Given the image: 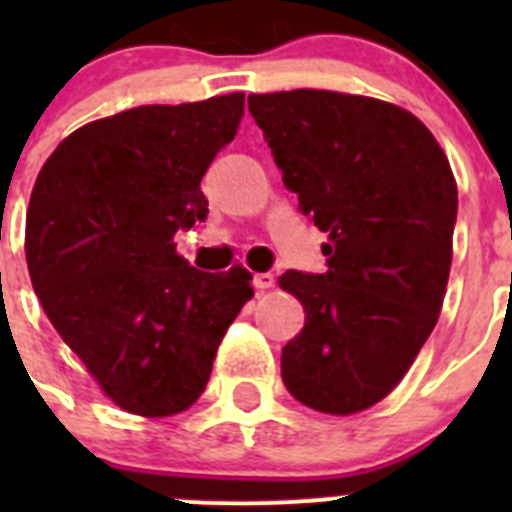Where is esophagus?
I'll use <instances>...</instances> for the list:
<instances>
[{
  "label": "esophagus",
  "mask_w": 512,
  "mask_h": 512,
  "mask_svg": "<svg viewBox=\"0 0 512 512\" xmlns=\"http://www.w3.org/2000/svg\"><path fill=\"white\" fill-rule=\"evenodd\" d=\"M253 287L259 289V292L271 289L274 287V277H271V274H253Z\"/></svg>",
  "instance_id": "34e87169"
}]
</instances>
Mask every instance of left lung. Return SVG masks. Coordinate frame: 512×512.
<instances>
[{"mask_svg": "<svg viewBox=\"0 0 512 512\" xmlns=\"http://www.w3.org/2000/svg\"><path fill=\"white\" fill-rule=\"evenodd\" d=\"M287 189L328 243L325 274L287 271L305 307L282 348L289 395L354 415L395 390L436 328L451 253L456 179L413 112L328 89L248 94Z\"/></svg>", "mask_w": 512, "mask_h": 512, "instance_id": "obj_1", "label": "left lung"}]
</instances>
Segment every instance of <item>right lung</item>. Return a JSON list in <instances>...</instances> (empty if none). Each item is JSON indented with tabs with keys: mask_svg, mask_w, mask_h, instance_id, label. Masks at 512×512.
<instances>
[{
	"mask_svg": "<svg viewBox=\"0 0 512 512\" xmlns=\"http://www.w3.org/2000/svg\"><path fill=\"white\" fill-rule=\"evenodd\" d=\"M243 99L143 104L87 122L58 143L33 187L25 256L35 295L125 413L192 408L253 297L241 264L207 274L174 243L176 230L207 217L200 182L233 140Z\"/></svg>",
	"mask_w": 512,
	"mask_h": 512,
	"instance_id": "obj_1",
	"label": "right lung"
}]
</instances>
